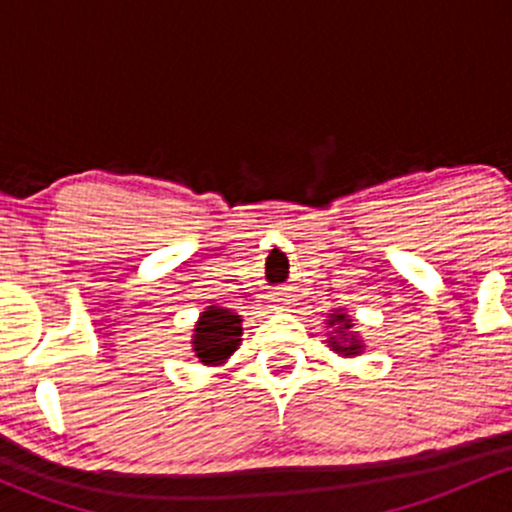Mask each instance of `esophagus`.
<instances>
[{
    "mask_svg": "<svg viewBox=\"0 0 512 512\" xmlns=\"http://www.w3.org/2000/svg\"><path fill=\"white\" fill-rule=\"evenodd\" d=\"M286 305H288V295L276 293V298H273V305H271V308H286Z\"/></svg>",
    "mask_w": 512,
    "mask_h": 512,
    "instance_id": "esophagus-1",
    "label": "esophagus"
}]
</instances>
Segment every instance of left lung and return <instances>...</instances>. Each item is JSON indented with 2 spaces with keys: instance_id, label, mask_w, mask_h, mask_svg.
Wrapping results in <instances>:
<instances>
[{
  "instance_id": "1",
  "label": "left lung",
  "mask_w": 512,
  "mask_h": 512,
  "mask_svg": "<svg viewBox=\"0 0 512 512\" xmlns=\"http://www.w3.org/2000/svg\"><path fill=\"white\" fill-rule=\"evenodd\" d=\"M333 323H342V328H337V333H345L347 328H352L350 325V318H347V315H342V313H337V315H333ZM330 323V325H333ZM330 340H333V337H330ZM342 340V337H340ZM342 342H347V340H342ZM333 347L337 352H347V355H357V350H360V340H355V337H350V342H347V345H337V342H333Z\"/></svg>"
}]
</instances>
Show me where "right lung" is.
I'll return each mask as SVG.
<instances>
[{"mask_svg": "<svg viewBox=\"0 0 512 512\" xmlns=\"http://www.w3.org/2000/svg\"><path fill=\"white\" fill-rule=\"evenodd\" d=\"M241 342V318L226 308H207L194 328V352L204 365L224 362Z\"/></svg>", "mask_w": 512, "mask_h": 512, "instance_id": "add662e5", "label": "right lung"}]
</instances>
